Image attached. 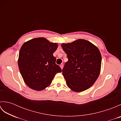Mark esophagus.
Listing matches in <instances>:
<instances>
[{"instance_id":"esophagus-1","label":"esophagus","mask_w":121,"mask_h":121,"mask_svg":"<svg viewBox=\"0 0 121 121\" xmlns=\"http://www.w3.org/2000/svg\"><path fill=\"white\" fill-rule=\"evenodd\" d=\"M60 68H61V69H62L63 68V64H61V65H60Z\"/></svg>"}]
</instances>
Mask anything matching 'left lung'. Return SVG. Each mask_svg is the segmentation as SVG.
I'll return each instance as SVG.
<instances>
[{
    "instance_id": "8db88e82",
    "label": "left lung",
    "mask_w": 121,
    "mask_h": 121,
    "mask_svg": "<svg viewBox=\"0 0 121 121\" xmlns=\"http://www.w3.org/2000/svg\"><path fill=\"white\" fill-rule=\"evenodd\" d=\"M68 61L62 70L66 84L75 92H82L93 85L100 74L101 55L99 49L89 41L78 39L61 44Z\"/></svg>"
}]
</instances>
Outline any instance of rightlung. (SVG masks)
<instances>
[{
    "label": "right lung",
    "instance_id": "right-lung-1",
    "mask_svg": "<svg viewBox=\"0 0 121 121\" xmlns=\"http://www.w3.org/2000/svg\"><path fill=\"white\" fill-rule=\"evenodd\" d=\"M58 47L57 43L44 37L33 38L22 46L18 66L24 82L30 88L43 90L51 84L56 73L62 72L53 56Z\"/></svg>",
    "mask_w": 121,
    "mask_h": 121
}]
</instances>
